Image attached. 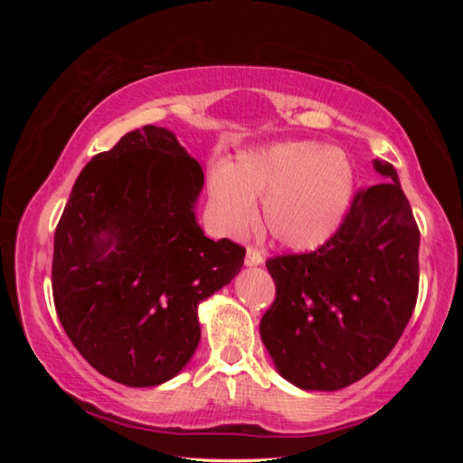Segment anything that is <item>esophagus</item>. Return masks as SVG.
Here are the masks:
<instances>
[{"label":"esophagus","mask_w":463,"mask_h":463,"mask_svg":"<svg viewBox=\"0 0 463 463\" xmlns=\"http://www.w3.org/2000/svg\"><path fill=\"white\" fill-rule=\"evenodd\" d=\"M263 263V255L260 250L253 247H247V255H245V265L247 268H257V265Z\"/></svg>","instance_id":"34e87169"}]
</instances>
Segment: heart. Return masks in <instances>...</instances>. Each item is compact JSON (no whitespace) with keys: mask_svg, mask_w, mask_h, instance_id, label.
<instances>
[{"mask_svg":"<svg viewBox=\"0 0 463 463\" xmlns=\"http://www.w3.org/2000/svg\"><path fill=\"white\" fill-rule=\"evenodd\" d=\"M355 174L341 148L288 140L242 153L231 169L210 177V206L231 234L255 224L263 203L265 229L292 250L323 247L339 231L354 195Z\"/></svg>","mask_w":463,"mask_h":463,"instance_id":"1","label":"heart"}]
</instances>
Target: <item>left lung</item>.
Returning a JSON list of instances; mask_svg holds the SVG:
<instances>
[{"instance_id": "obj_1", "label": "left lung", "mask_w": 463, "mask_h": 463, "mask_svg": "<svg viewBox=\"0 0 463 463\" xmlns=\"http://www.w3.org/2000/svg\"><path fill=\"white\" fill-rule=\"evenodd\" d=\"M359 192L339 231L312 253L273 257L276 302L260 325L281 378L335 392L373 372L404 333L419 294V226L396 169Z\"/></svg>"}]
</instances>
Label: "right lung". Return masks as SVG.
<instances>
[{"label":"right lung","instance_id":"right-lung-1","mask_svg":"<svg viewBox=\"0 0 463 463\" xmlns=\"http://www.w3.org/2000/svg\"><path fill=\"white\" fill-rule=\"evenodd\" d=\"M203 167L174 132L143 127L83 167L54 232L52 296L85 362L130 388L184 370L200 302L231 284L245 249L195 218Z\"/></svg>","mask_w":463,"mask_h":463}]
</instances>
